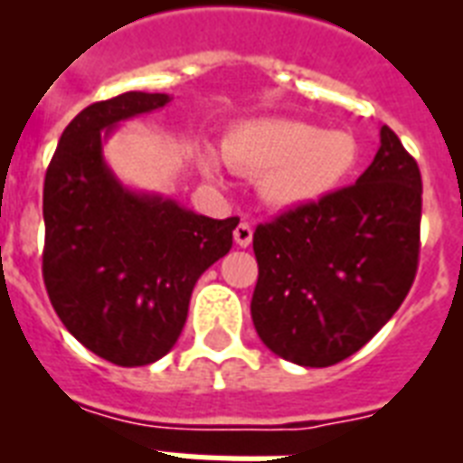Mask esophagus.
I'll list each match as a JSON object with an SVG mask.
<instances>
[{"mask_svg":"<svg viewBox=\"0 0 463 463\" xmlns=\"http://www.w3.org/2000/svg\"><path fill=\"white\" fill-rule=\"evenodd\" d=\"M234 241L236 246H241V249L250 246V241H253V227H250L249 222H241V224L234 229Z\"/></svg>","mask_w":463,"mask_h":463,"instance_id":"1","label":"esophagus"}]
</instances>
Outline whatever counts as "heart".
<instances>
[{
    "label": "heart",
    "instance_id": "obj_1",
    "mask_svg": "<svg viewBox=\"0 0 463 463\" xmlns=\"http://www.w3.org/2000/svg\"><path fill=\"white\" fill-rule=\"evenodd\" d=\"M232 168L260 175V195L280 210L311 205L331 195L350 178L360 159L357 139L345 130H321L289 118H268L236 125L222 142ZM200 164L217 175V161L203 152Z\"/></svg>",
    "mask_w": 463,
    "mask_h": 463
}]
</instances>
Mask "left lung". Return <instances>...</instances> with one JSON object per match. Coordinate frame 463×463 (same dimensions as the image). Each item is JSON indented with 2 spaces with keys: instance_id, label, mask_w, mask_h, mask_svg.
<instances>
[{
  "instance_id": "left-lung-1",
  "label": "left lung",
  "mask_w": 463,
  "mask_h": 463,
  "mask_svg": "<svg viewBox=\"0 0 463 463\" xmlns=\"http://www.w3.org/2000/svg\"><path fill=\"white\" fill-rule=\"evenodd\" d=\"M354 185L258 224L250 318L282 360L331 367L396 314L418 272L422 181L392 128Z\"/></svg>"
}]
</instances>
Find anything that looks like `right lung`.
<instances>
[{
  "label": "right lung",
  "instance_id": "1",
  "mask_svg": "<svg viewBox=\"0 0 463 463\" xmlns=\"http://www.w3.org/2000/svg\"><path fill=\"white\" fill-rule=\"evenodd\" d=\"M168 101L128 91L91 103L64 128L43 185L50 302L81 345L120 367L152 364L175 345L195 282L227 256L239 224L128 191L103 161L120 120Z\"/></svg>",
  "mask_w": 463,
  "mask_h": 463
}]
</instances>
